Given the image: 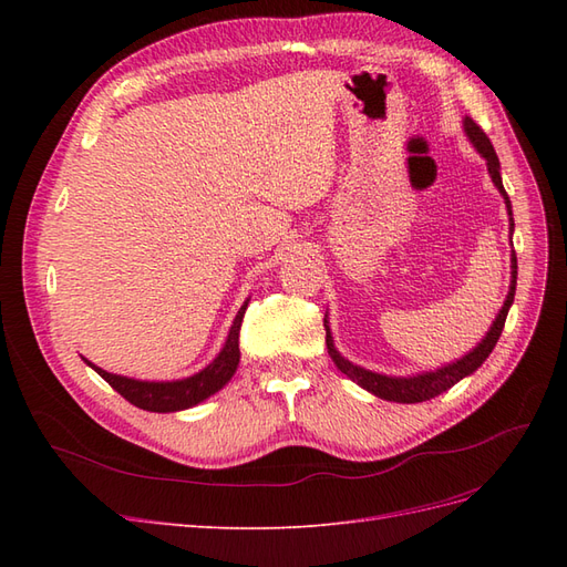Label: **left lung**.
<instances>
[{"mask_svg":"<svg viewBox=\"0 0 567 567\" xmlns=\"http://www.w3.org/2000/svg\"><path fill=\"white\" fill-rule=\"evenodd\" d=\"M463 127H466V134L471 136V142L475 144V148L483 153V158L487 161V169L492 175V182L496 184V188H499L504 200H506V208H508V215H511V231H513V213H511V200H508V194L504 192V184H502V175H499V158H496L494 153V146L489 142V136L483 132V127H480L473 117H466L463 120ZM511 265H513V281H511V290L506 296V302L502 307L499 317H496V321L492 323L489 333L485 336V340L480 342V346L468 352L463 359H458V362L444 367V369H437V371H431V373H423V375H414V379H390V375H381V373H373V371H367L362 367H354L352 362H348L346 357H340L338 350L333 348V340H331V333H329V326H326V348H329V354L336 362V367L348 375V379H352L354 383L362 385L364 390L373 392L375 398H383V400H390V402H404V404H414V402H425V400H433L437 398L440 392L450 390L454 383H458L463 375L473 373L480 364L485 362V359L489 357V352L494 350L496 340H499L502 331H504V323H506V315H508V307L513 302V296H516V279H518V260H516V252H513L511 257Z\"/></svg>","mask_w":567,"mask_h":567,"instance_id":"left-lung-1","label":"left lung"}]
</instances>
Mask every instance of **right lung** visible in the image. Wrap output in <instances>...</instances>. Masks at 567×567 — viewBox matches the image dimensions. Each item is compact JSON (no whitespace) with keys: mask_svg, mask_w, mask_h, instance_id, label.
I'll return each mask as SVG.
<instances>
[{"mask_svg":"<svg viewBox=\"0 0 567 567\" xmlns=\"http://www.w3.org/2000/svg\"><path fill=\"white\" fill-rule=\"evenodd\" d=\"M246 307H248V302L241 307V310H238L225 348H221L215 362L210 367H205L200 373L192 375V379L173 381V383H148V381H134V379H125V375L109 373L90 362L87 364L113 390L123 394L130 404L140 406L144 411H158V414H165V411L188 409V406L203 402L205 398H210V394H215L221 385H227V381L234 375V371L238 367V357H241V350H238V333H241V321L246 315Z\"/></svg>","mask_w":567,"mask_h":567,"instance_id":"right-lung-1","label":"right lung"}]
</instances>
